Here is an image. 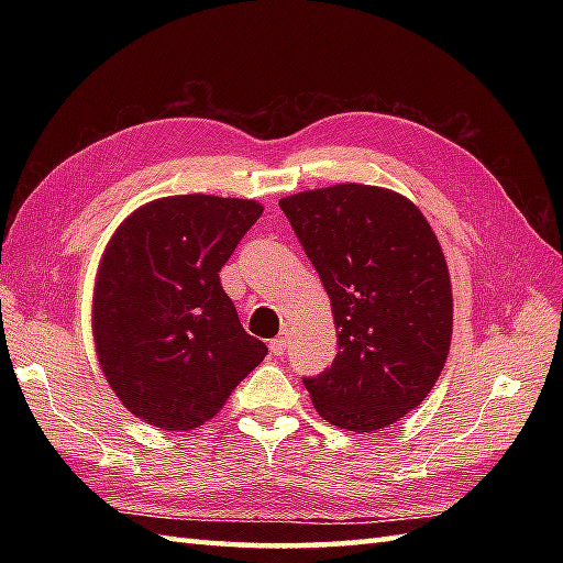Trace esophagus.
Returning <instances> with one entry per match:
<instances>
[{
    "label": "esophagus",
    "mask_w": 563,
    "mask_h": 563,
    "mask_svg": "<svg viewBox=\"0 0 563 563\" xmlns=\"http://www.w3.org/2000/svg\"><path fill=\"white\" fill-rule=\"evenodd\" d=\"M288 345H290L288 333H280L278 339L271 341V353H273V355H285V351H288Z\"/></svg>",
    "instance_id": "esophagus-1"
}]
</instances>
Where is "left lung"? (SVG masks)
<instances>
[{"label": "left lung", "mask_w": 563, "mask_h": 563, "mask_svg": "<svg viewBox=\"0 0 563 563\" xmlns=\"http://www.w3.org/2000/svg\"><path fill=\"white\" fill-rule=\"evenodd\" d=\"M331 300L339 353L305 377L324 421L387 428L421 404L445 367L452 285L423 212L397 190L336 184L280 198Z\"/></svg>", "instance_id": "left-lung-1"}]
</instances>
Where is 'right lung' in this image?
I'll return each instance as SVG.
<instances>
[{"instance_id": "obj_1", "label": "right lung", "mask_w": 563, "mask_h": 563, "mask_svg": "<svg viewBox=\"0 0 563 563\" xmlns=\"http://www.w3.org/2000/svg\"><path fill=\"white\" fill-rule=\"evenodd\" d=\"M263 212L206 194L150 200L106 244L91 300L97 357L115 397L154 428L214 418L268 349L239 324L220 271Z\"/></svg>"}]
</instances>
